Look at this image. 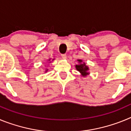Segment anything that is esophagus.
Listing matches in <instances>:
<instances>
[{
	"instance_id": "esophagus-1",
	"label": "esophagus",
	"mask_w": 131,
	"mask_h": 131,
	"mask_svg": "<svg viewBox=\"0 0 131 131\" xmlns=\"http://www.w3.org/2000/svg\"><path fill=\"white\" fill-rule=\"evenodd\" d=\"M61 56H62V58L63 59H66V58H67V56H66V54H61Z\"/></svg>"
}]
</instances>
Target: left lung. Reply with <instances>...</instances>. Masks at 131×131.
Here are the masks:
<instances>
[{
	"label": "left lung",
	"instance_id": "left-lung-1",
	"mask_svg": "<svg viewBox=\"0 0 131 131\" xmlns=\"http://www.w3.org/2000/svg\"><path fill=\"white\" fill-rule=\"evenodd\" d=\"M77 61H78L79 63L78 65H76L75 66L76 69L81 73V75L83 77H85V76H86L87 75H89V73L88 72V71L89 70V68H88V66H86L85 63H84V62L83 63V62H82L83 61H82L81 60H78Z\"/></svg>",
	"mask_w": 131,
	"mask_h": 131
}]
</instances>
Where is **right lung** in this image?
Listing matches in <instances>:
<instances>
[{"mask_svg": "<svg viewBox=\"0 0 131 131\" xmlns=\"http://www.w3.org/2000/svg\"><path fill=\"white\" fill-rule=\"evenodd\" d=\"M53 60H54V59H53ZM49 60H50V59H49ZM47 70H48V69H46V71H45V72H47Z\"/></svg>", "mask_w": 131, "mask_h": 131, "instance_id": "add662e5", "label": "right lung"}]
</instances>
